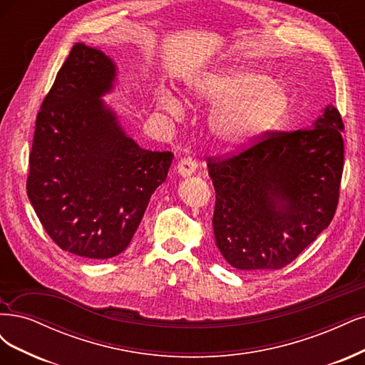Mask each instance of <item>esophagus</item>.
<instances>
[{
	"label": "esophagus",
	"instance_id": "1",
	"mask_svg": "<svg viewBox=\"0 0 365 365\" xmlns=\"http://www.w3.org/2000/svg\"><path fill=\"white\" fill-rule=\"evenodd\" d=\"M197 168V161L193 157H182L178 163V173L182 175V177H188L192 175Z\"/></svg>",
	"mask_w": 365,
	"mask_h": 365
}]
</instances>
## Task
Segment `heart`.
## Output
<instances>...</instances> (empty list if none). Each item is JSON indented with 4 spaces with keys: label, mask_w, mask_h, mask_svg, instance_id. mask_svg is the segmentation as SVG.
Returning <instances> with one entry per match:
<instances>
[{
    "label": "heart",
    "mask_w": 365,
    "mask_h": 365,
    "mask_svg": "<svg viewBox=\"0 0 365 365\" xmlns=\"http://www.w3.org/2000/svg\"><path fill=\"white\" fill-rule=\"evenodd\" d=\"M192 95L202 101L220 104L212 118V133L226 146L252 142L279 122L288 107L285 87L269 73L250 68L212 72L197 80ZM160 106L178 111L177 99L163 96Z\"/></svg>",
    "instance_id": "obj_1"
}]
</instances>
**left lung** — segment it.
<instances>
[{"label":"left lung","mask_w":365,"mask_h":365,"mask_svg":"<svg viewBox=\"0 0 365 365\" xmlns=\"http://www.w3.org/2000/svg\"><path fill=\"white\" fill-rule=\"evenodd\" d=\"M343 131L329 106L314 128L266 131L240 153L208 157L212 230L232 267L282 269L328 228L340 199Z\"/></svg>","instance_id":"8db88e82"}]
</instances>
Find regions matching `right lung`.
Instances as JSON below:
<instances>
[{
  "label": "right lung",
  "mask_w": 365,
  "mask_h": 365,
  "mask_svg": "<svg viewBox=\"0 0 365 365\" xmlns=\"http://www.w3.org/2000/svg\"><path fill=\"white\" fill-rule=\"evenodd\" d=\"M116 68L75 43L36 116L27 195L46 234L69 254L123 252L173 154L142 149L103 104Z\"/></svg>",
  "instance_id": "obj_1"
}]
</instances>
